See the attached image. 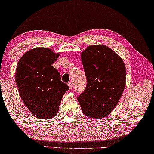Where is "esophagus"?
I'll use <instances>...</instances> for the list:
<instances>
[{
	"label": "esophagus",
	"mask_w": 154,
	"mask_h": 154,
	"mask_svg": "<svg viewBox=\"0 0 154 154\" xmlns=\"http://www.w3.org/2000/svg\"><path fill=\"white\" fill-rule=\"evenodd\" d=\"M68 84V86H69V88H70V89H72V88H73V85H72V82H69Z\"/></svg>",
	"instance_id": "1"
}]
</instances>
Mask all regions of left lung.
<instances>
[{
    "label": "left lung",
    "instance_id": "8db88e82",
    "mask_svg": "<svg viewBox=\"0 0 154 154\" xmlns=\"http://www.w3.org/2000/svg\"><path fill=\"white\" fill-rule=\"evenodd\" d=\"M81 58L87 84L77 100L84 115L104 118L115 108L125 88V63L115 51L104 45L87 47Z\"/></svg>",
    "mask_w": 154,
    "mask_h": 154
}]
</instances>
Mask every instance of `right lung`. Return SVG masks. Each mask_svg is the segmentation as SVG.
Returning a JSON list of instances; mask_svg holds the SVG:
<instances>
[{
	"label": "right lung",
	"mask_w": 154,
	"mask_h": 154,
	"mask_svg": "<svg viewBox=\"0 0 154 154\" xmlns=\"http://www.w3.org/2000/svg\"><path fill=\"white\" fill-rule=\"evenodd\" d=\"M59 56L46 47L30 49L19 60L15 75L20 97L36 117L49 119L58 113L63 96L69 90L51 66Z\"/></svg>",
	"instance_id": "obj_1"
}]
</instances>
